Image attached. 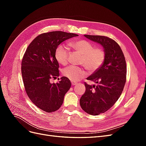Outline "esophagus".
<instances>
[{"label": "esophagus", "instance_id": "1", "mask_svg": "<svg viewBox=\"0 0 146 146\" xmlns=\"http://www.w3.org/2000/svg\"><path fill=\"white\" fill-rule=\"evenodd\" d=\"M71 83H72V85H77V82H74V81H72Z\"/></svg>", "mask_w": 146, "mask_h": 146}]
</instances>
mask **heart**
I'll use <instances>...</instances> for the list:
<instances>
[{
    "label": "heart",
    "instance_id": "heart-1",
    "mask_svg": "<svg viewBox=\"0 0 146 146\" xmlns=\"http://www.w3.org/2000/svg\"><path fill=\"white\" fill-rule=\"evenodd\" d=\"M69 45L83 55L82 63L91 72L98 70L104 63L105 58V53L101 48H94L90 42L81 39L70 42ZM69 50L63 44L56 47L55 57L58 63L61 65H66L68 62ZM63 76L72 81H78L86 76V70L82 68L75 66H70L63 69Z\"/></svg>",
    "mask_w": 146,
    "mask_h": 146
}]
</instances>
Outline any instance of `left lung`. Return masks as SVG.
I'll return each mask as SVG.
<instances>
[{
  "mask_svg": "<svg viewBox=\"0 0 146 146\" xmlns=\"http://www.w3.org/2000/svg\"><path fill=\"white\" fill-rule=\"evenodd\" d=\"M84 36L100 44L105 53L102 65L86 78L96 85L85 83L86 91L80 99L83 110L96 116L107 111L120 98L126 82V62L120 46L113 39L98 35Z\"/></svg>",
  "mask_w": 146,
  "mask_h": 146,
  "instance_id": "left-lung-1",
  "label": "left lung"
}]
</instances>
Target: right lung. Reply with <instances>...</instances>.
I'll return each mask as SVG.
<instances>
[{"instance_id": "right-lung-1", "label": "right lung", "mask_w": 146, "mask_h": 146, "mask_svg": "<svg viewBox=\"0 0 146 146\" xmlns=\"http://www.w3.org/2000/svg\"><path fill=\"white\" fill-rule=\"evenodd\" d=\"M61 31L39 35L28 46L22 61V76L25 91L31 101L47 113L58 110L71 86L69 78L62 77L56 83L52 78L59 77V64L55 59L56 47L66 39L78 36Z\"/></svg>"}]
</instances>
